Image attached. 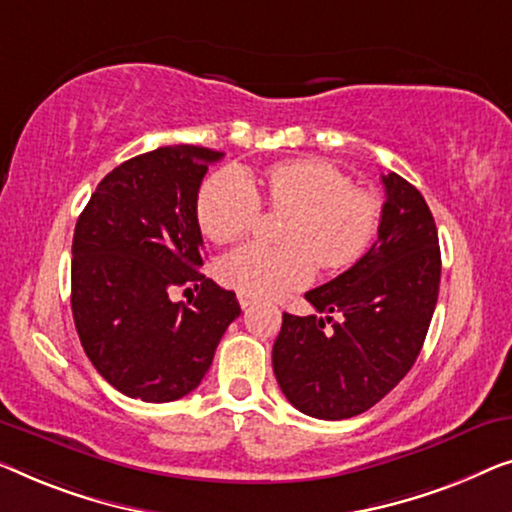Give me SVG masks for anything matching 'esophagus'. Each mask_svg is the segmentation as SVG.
<instances>
[{
  "label": "esophagus",
  "mask_w": 512,
  "mask_h": 512,
  "mask_svg": "<svg viewBox=\"0 0 512 512\" xmlns=\"http://www.w3.org/2000/svg\"><path fill=\"white\" fill-rule=\"evenodd\" d=\"M239 304H241V308H250V306L255 304V297H250V294L239 292Z\"/></svg>",
  "instance_id": "obj_1"
}]
</instances>
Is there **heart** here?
Wrapping results in <instances>:
<instances>
[{
	"label": "heart",
	"mask_w": 512,
	"mask_h": 512,
	"mask_svg": "<svg viewBox=\"0 0 512 512\" xmlns=\"http://www.w3.org/2000/svg\"><path fill=\"white\" fill-rule=\"evenodd\" d=\"M266 204L292 211L285 222L287 246L248 243L218 264L220 280L250 297H278L301 287L313 266L338 271L369 246L378 220L376 199L352 187L350 178L322 160H287L257 176ZM262 211L255 183L239 169H222L201 185L197 218L208 239L232 243L255 227Z\"/></svg>",
	"instance_id": "1"
}]
</instances>
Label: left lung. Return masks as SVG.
Returning a JSON list of instances; mask_svg holds the SVG:
<instances>
[{
    "mask_svg": "<svg viewBox=\"0 0 512 512\" xmlns=\"http://www.w3.org/2000/svg\"><path fill=\"white\" fill-rule=\"evenodd\" d=\"M383 185L378 241L341 276L306 292L325 318L283 313L273 343L280 390L318 420L355 417L392 392L420 355L436 308L441 248L434 215L406 178L387 174Z\"/></svg>",
    "mask_w": 512,
    "mask_h": 512,
    "instance_id": "8db88e82",
    "label": "left lung"
}]
</instances>
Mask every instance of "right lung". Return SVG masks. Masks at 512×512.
Wrapping results in <instances>:
<instances>
[{
    "instance_id": "obj_1",
    "label": "right lung",
    "mask_w": 512,
    "mask_h": 512,
    "mask_svg": "<svg viewBox=\"0 0 512 512\" xmlns=\"http://www.w3.org/2000/svg\"><path fill=\"white\" fill-rule=\"evenodd\" d=\"M220 157L201 146L136 155L102 178L78 215L71 313L92 366L125 397L190 394L241 315L236 294L199 271L197 194ZM181 289L187 305L173 301Z\"/></svg>"
}]
</instances>
